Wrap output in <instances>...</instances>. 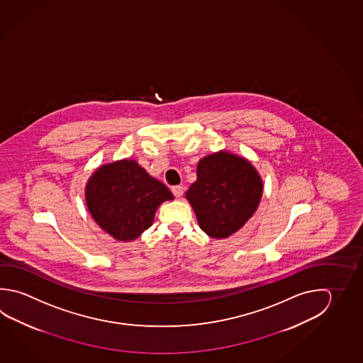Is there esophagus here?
I'll return each instance as SVG.
<instances>
[{
  "mask_svg": "<svg viewBox=\"0 0 363 363\" xmlns=\"http://www.w3.org/2000/svg\"><path fill=\"white\" fill-rule=\"evenodd\" d=\"M172 191L175 197L180 198L183 196V193H184V188L182 185H175V186H172Z\"/></svg>",
  "mask_w": 363,
  "mask_h": 363,
  "instance_id": "obj_1",
  "label": "esophagus"
}]
</instances>
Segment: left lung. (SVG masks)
<instances>
[{
    "mask_svg": "<svg viewBox=\"0 0 363 363\" xmlns=\"http://www.w3.org/2000/svg\"><path fill=\"white\" fill-rule=\"evenodd\" d=\"M264 185L247 158L220 151L199 160L197 180L185 197L208 237H230L253 216Z\"/></svg>",
    "mask_w": 363,
    "mask_h": 363,
    "instance_id": "1",
    "label": "left lung"
}]
</instances>
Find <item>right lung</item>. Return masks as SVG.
Here are the masks:
<instances>
[{
	"label": "right lung",
	"instance_id": "obj_1",
	"mask_svg": "<svg viewBox=\"0 0 363 363\" xmlns=\"http://www.w3.org/2000/svg\"><path fill=\"white\" fill-rule=\"evenodd\" d=\"M172 199L167 186L134 160L101 166L86 186V207L93 220L121 242L137 239L151 226L158 206Z\"/></svg>",
	"mask_w": 363,
	"mask_h": 363
}]
</instances>
